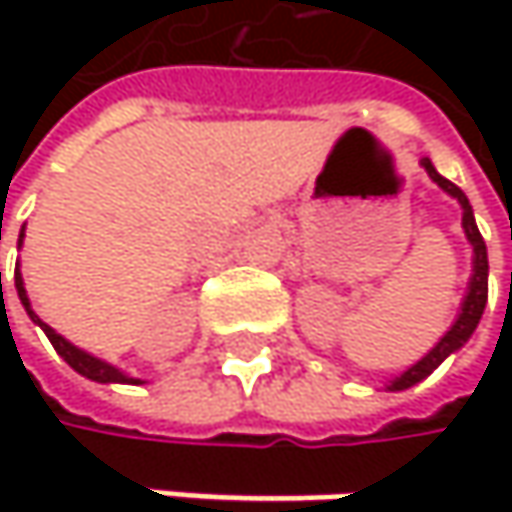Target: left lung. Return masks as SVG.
<instances>
[{
    "label": "left lung",
    "mask_w": 512,
    "mask_h": 512,
    "mask_svg": "<svg viewBox=\"0 0 512 512\" xmlns=\"http://www.w3.org/2000/svg\"><path fill=\"white\" fill-rule=\"evenodd\" d=\"M421 165H424V171L430 174V180L439 186V189H445L451 198H457L462 207V231H465V240L471 243V278H468V290H465V296H462V305H460V314H457V320L451 323V329L439 338V344L427 353L424 358H418L409 370H403L400 376H394L385 388L388 391H406V388H412V385H418L421 379H427L442 361L448 356H454L457 350H462L465 344H468V338L474 335V329H477V323H480V317H483V308H486V293H489V260H486V243H483V237H480V231H477V222H474V210H471V204H468V198H465V192H462L457 183H451L448 177H442L439 171H436V165L424 156L421 159Z\"/></svg>",
    "instance_id": "left-lung-1"
}]
</instances>
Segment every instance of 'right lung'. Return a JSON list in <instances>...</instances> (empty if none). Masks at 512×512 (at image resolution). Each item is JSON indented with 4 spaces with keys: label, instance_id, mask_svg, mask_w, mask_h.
<instances>
[{
    "label": "right lung",
    "instance_id": "obj_1",
    "mask_svg": "<svg viewBox=\"0 0 512 512\" xmlns=\"http://www.w3.org/2000/svg\"><path fill=\"white\" fill-rule=\"evenodd\" d=\"M23 237H26V225H23V231H20V240H17V246H23ZM14 287H17V296H20V302H23V308H26V314L32 317V323H38L41 329H44V335L50 338V344L55 347V353L64 358L76 373H82L85 379H94V382H121V385H142V379H136V376H127L124 370H118L115 364H109V361H103V358L91 356V353H85V350H79V347H73L67 338H61L52 326H47L35 311H32V302H29V296H26V284H23V272H20V263H17V269H14Z\"/></svg>",
    "mask_w": 512,
    "mask_h": 512
}]
</instances>
